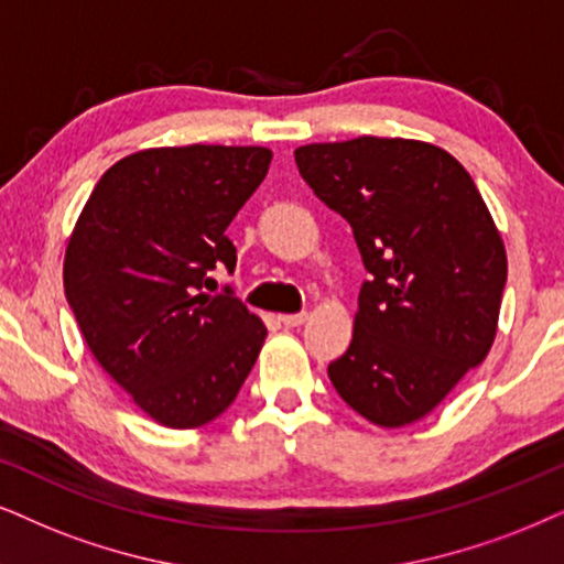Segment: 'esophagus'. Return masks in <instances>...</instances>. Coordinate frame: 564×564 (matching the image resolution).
<instances>
[{
    "instance_id": "1",
    "label": "esophagus",
    "mask_w": 564,
    "mask_h": 564,
    "mask_svg": "<svg viewBox=\"0 0 564 564\" xmlns=\"http://www.w3.org/2000/svg\"><path fill=\"white\" fill-rule=\"evenodd\" d=\"M278 319H281V323L286 327H299V325H304L306 319H310V315H306V312H299V315H281Z\"/></svg>"
}]
</instances>
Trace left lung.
Instances as JSON below:
<instances>
[{
	"mask_svg": "<svg viewBox=\"0 0 564 564\" xmlns=\"http://www.w3.org/2000/svg\"><path fill=\"white\" fill-rule=\"evenodd\" d=\"M299 174L354 229L369 281L333 388L377 426L432 413L497 335L508 254L479 189L422 140L356 138L294 151Z\"/></svg>",
	"mask_w": 564,
	"mask_h": 564,
	"instance_id": "1",
	"label": "left lung"
}]
</instances>
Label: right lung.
<instances>
[{"label": "right lung", "instance_id": "1", "mask_svg": "<svg viewBox=\"0 0 564 564\" xmlns=\"http://www.w3.org/2000/svg\"><path fill=\"white\" fill-rule=\"evenodd\" d=\"M258 145L148 148L101 176L64 254V294L90 354L153 422L195 430L220 416L258 361L265 325L210 296L234 270L226 229L265 180Z\"/></svg>", "mask_w": 564, "mask_h": 564}]
</instances>
